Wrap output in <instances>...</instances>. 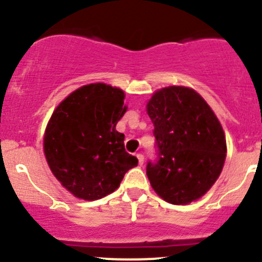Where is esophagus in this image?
<instances>
[{
  "label": "esophagus",
  "mask_w": 262,
  "mask_h": 262,
  "mask_svg": "<svg viewBox=\"0 0 262 262\" xmlns=\"http://www.w3.org/2000/svg\"><path fill=\"white\" fill-rule=\"evenodd\" d=\"M137 159H138V162L139 165H143V161H144V156L142 154H137Z\"/></svg>",
  "instance_id": "obj_1"
}]
</instances>
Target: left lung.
<instances>
[{
    "label": "left lung",
    "instance_id": "8db88e82",
    "mask_svg": "<svg viewBox=\"0 0 262 262\" xmlns=\"http://www.w3.org/2000/svg\"><path fill=\"white\" fill-rule=\"evenodd\" d=\"M156 138L155 161L147 177L165 201L187 205L216 182L224 166L227 142L222 124L192 88H162L147 103Z\"/></svg>",
    "mask_w": 262,
    "mask_h": 262
}]
</instances>
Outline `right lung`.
Masks as SVG:
<instances>
[{"label":"right lung","instance_id":"right-lung-1","mask_svg":"<svg viewBox=\"0 0 262 262\" xmlns=\"http://www.w3.org/2000/svg\"><path fill=\"white\" fill-rule=\"evenodd\" d=\"M120 88L93 83L70 93L56 107L43 139L56 179L78 199L100 200L118 189L138 159L124 147L116 124L126 111Z\"/></svg>","mask_w":262,"mask_h":262}]
</instances>
